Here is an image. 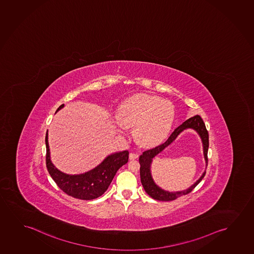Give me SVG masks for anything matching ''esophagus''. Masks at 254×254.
I'll list each match as a JSON object with an SVG mask.
<instances>
[{
  "label": "esophagus",
  "instance_id": "obj_1",
  "mask_svg": "<svg viewBox=\"0 0 254 254\" xmlns=\"http://www.w3.org/2000/svg\"><path fill=\"white\" fill-rule=\"evenodd\" d=\"M138 157H139V155L136 153H130L129 154V159L130 160H134V159L138 158Z\"/></svg>",
  "mask_w": 254,
  "mask_h": 254
}]
</instances>
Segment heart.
<instances>
[{
	"label": "heart",
	"mask_w": 254,
	"mask_h": 254,
	"mask_svg": "<svg viewBox=\"0 0 254 254\" xmlns=\"http://www.w3.org/2000/svg\"><path fill=\"white\" fill-rule=\"evenodd\" d=\"M175 118L172 104L157 96L136 94L125 100L119 109L116 129L125 133L126 127H135L138 140L145 145H155L169 133Z\"/></svg>",
	"instance_id": "1"
}]
</instances>
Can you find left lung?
Instances as JSON below:
<instances>
[{"mask_svg":"<svg viewBox=\"0 0 254 254\" xmlns=\"http://www.w3.org/2000/svg\"><path fill=\"white\" fill-rule=\"evenodd\" d=\"M187 128L194 129L197 132L201 139H202V146H203V155L205 159L206 163L208 164V148H209V132L206 129L205 124L202 121V118L199 115H195L193 117L188 119L187 121L179 126L178 127L174 130V132L170 134L164 143L159 145L157 147L151 148L148 150L144 151L142 155H140L139 158L140 162V182L143 186L145 191L147 192V195H150L152 198L158 200V201H173L175 199L180 197L182 195H187L196 187V185L202 180V178L205 176L206 171L203 172L202 177L199 178L198 180L195 182V184L192 185L191 187L183 191L169 192L163 190L162 189L158 187L152 178L150 172L151 163L152 160L156 155L160 154L164 148L168 147L169 145L172 143L174 140H176L181 132Z\"/></svg>","mask_w":254,"mask_h":254,"instance_id":"obj_1","label":"left lung"}]
</instances>
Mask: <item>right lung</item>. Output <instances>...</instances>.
I'll return each mask as SVG.
<instances>
[{
	"mask_svg": "<svg viewBox=\"0 0 254 254\" xmlns=\"http://www.w3.org/2000/svg\"><path fill=\"white\" fill-rule=\"evenodd\" d=\"M64 107V104L58 108ZM46 167L52 179L63 191L74 198L92 200L98 198L107 191L114 176L122 166L128 162V151H122L108 155L95 169L80 175H66L52 164L50 157L48 132L45 136Z\"/></svg>",
	"mask_w": 254,
	"mask_h": 254,
	"instance_id": "right-lung-1",
	"label": "right lung"
}]
</instances>
